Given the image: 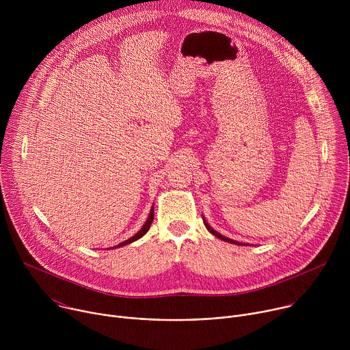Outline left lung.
I'll list each match as a JSON object with an SVG mask.
<instances>
[{"label":"left lung","mask_w":350,"mask_h":350,"mask_svg":"<svg viewBox=\"0 0 350 350\" xmlns=\"http://www.w3.org/2000/svg\"><path fill=\"white\" fill-rule=\"evenodd\" d=\"M204 224H205V227L208 228V231L209 232H212L215 237H217V238H220V239H223V241H226V242H230V243H235V245H245V243H242V242H238V241H234V239H230V238H227V237H224V235H221L220 232H217L216 230H213L209 224H208V221L204 219Z\"/></svg>","instance_id":"1"}]
</instances>
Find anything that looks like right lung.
<instances>
[{
  "mask_svg": "<svg viewBox=\"0 0 350 350\" xmlns=\"http://www.w3.org/2000/svg\"><path fill=\"white\" fill-rule=\"evenodd\" d=\"M152 220H154V206L151 208V212H149V216H148V219H146V221H145V224L142 226V228L135 234V235H133L131 238H129V239H126V241H123V242H120L119 245H116V246H113V247H120V246H123V245H129V243H131V242H134V241H137V239H139L141 237H144L146 232H148V230H149V227H151V224H152ZM112 247V249H113Z\"/></svg>",
  "mask_w": 350,
  "mask_h": 350,
  "instance_id": "1",
  "label": "right lung"
}]
</instances>
